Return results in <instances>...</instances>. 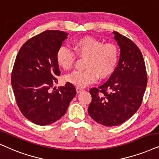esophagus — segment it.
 <instances>
[{
    "label": "esophagus",
    "instance_id": "34e87169",
    "mask_svg": "<svg viewBox=\"0 0 159 159\" xmlns=\"http://www.w3.org/2000/svg\"><path fill=\"white\" fill-rule=\"evenodd\" d=\"M76 91H77L78 93H79L82 92V91H84V89L81 87H79V86H77V87H76Z\"/></svg>",
    "mask_w": 159,
    "mask_h": 159
}]
</instances>
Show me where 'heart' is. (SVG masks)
Returning <instances> with one entry per match:
<instances>
[{
    "instance_id": "1",
    "label": "heart",
    "mask_w": 159,
    "mask_h": 159,
    "mask_svg": "<svg viewBox=\"0 0 159 159\" xmlns=\"http://www.w3.org/2000/svg\"><path fill=\"white\" fill-rule=\"evenodd\" d=\"M73 50L78 56L86 57L83 70H78L65 77L67 81L83 87L94 81L97 76L104 78L111 75L117 65L118 50L113 43L103 42L92 37H83L75 40ZM75 55L70 48L61 46L56 54L57 64L64 70L70 69Z\"/></svg>"
}]
</instances>
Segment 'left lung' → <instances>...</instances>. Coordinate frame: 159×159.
Here are the masks:
<instances>
[{"label": "left lung", "mask_w": 159, "mask_h": 159, "mask_svg": "<svg viewBox=\"0 0 159 159\" xmlns=\"http://www.w3.org/2000/svg\"><path fill=\"white\" fill-rule=\"evenodd\" d=\"M120 53L118 65L107 81L89 92L88 113L95 121L106 126L120 125L140 107L148 78L143 54L132 41L114 31Z\"/></svg>", "instance_id": "8db88e82"}]
</instances>
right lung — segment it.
<instances>
[{"mask_svg":"<svg viewBox=\"0 0 159 159\" xmlns=\"http://www.w3.org/2000/svg\"><path fill=\"white\" fill-rule=\"evenodd\" d=\"M67 38L63 31L46 30L25 42L16 57L11 85L16 104L37 125H48L62 118L76 94L70 82L51 91L60 75L57 52Z\"/></svg>","mask_w":159,"mask_h":159,"instance_id":"1","label":"right lung"}]
</instances>
